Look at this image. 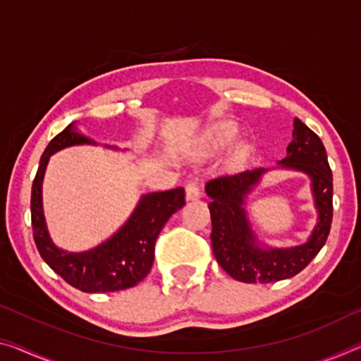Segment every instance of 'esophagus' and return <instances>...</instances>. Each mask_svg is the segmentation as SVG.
<instances>
[{
  "label": "esophagus",
  "mask_w": 361,
  "mask_h": 361,
  "mask_svg": "<svg viewBox=\"0 0 361 361\" xmlns=\"http://www.w3.org/2000/svg\"><path fill=\"white\" fill-rule=\"evenodd\" d=\"M185 197L187 200H197L202 197V192H200V187L195 184V182H190L185 187Z\"/></svg>",
  "instance_id": "1"
}]
</instances>
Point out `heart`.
Masks as SVG:
<instances>
[{
    "label": "heart",
    "instance_id": "obj_1",
    "mask_svg": "<svg viewBox=\"0 0 361 361\" xmlns=\"http://www.w3.org/2000/svg\"><path fill=\"white\" fill-rule=\"evenodd\" d=\"M237 135V129L234 124L231 123H219L213 126L212 129L207 132V140L214 145H226V143L232 142ZM243 157V152H237L235 158L240 159Z\"/></svg>",
    "mask_w": 361,
    "mask_h": 361
}]
</instances>
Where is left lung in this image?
I'll return each instance as SVG.
<instances>
[{
  "label": "left lung",
  "instance_id": "1",
  "mask_svg": "<svg viewBox=\"0 0 361 361\" xmlns=\"http://www.w3.org/2000/svg\"><path fill=\"white\" fill-rule=\"evenodd\" d=\"M282 168L302 171L312 179L318 223L303 245L262 248L257 245L245 212V198L264 169L216 177L207 182L212 214V245L216 262L232 279L240 282H276L300 273L328 240L332 223V173L321 138L300 119L293 121L292 142Z\"/></svg>",
  "mask_w": 361,
  "mask_h": 361
}]
</instances>
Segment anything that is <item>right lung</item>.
I'll return each instance as SVG.
<instances>
[{
    "mask_svg": "<svg viewBox=\"0 0 361 361\" xmlns=\"http://www.w3.org/2000/svg\"><path fill=\"white\" fill-rule=\"evenodd\" d=\"M84 143L95 142L79 134L75 123H72L59 132L43 152L32 184L33 240L49 268L75 289L90 293L129 289L137 286L152 269L157 238L171 216L185 204V192L182 187H177L173 190L147 193L140 198L126 224L102 245L80 253L61 250L49 237L43 216V176L53 153Z\"/></svg>",
    "mask_w": 361,
    "mask_h": 361,
    "instance_id": "1",
    "label": "right lung"
}]
</instances>
